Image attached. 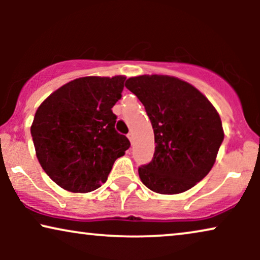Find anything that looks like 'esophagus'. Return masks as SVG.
<instances>
[{
    "instance_id": "obj_1",
    "label": "esophagus",
    "mask_w": 260,
    "mask_h": 260,
    "mask_svg": "<svg viewBox=\"0 0 260 260\" xmlns=\"http://www.w3.org/2000/svg\"><path fill=\"white\" fill-rule=\"evenodd\" d=\"M127 138H129V140H130V142H131V143H133V140H134V136H133V134H131V133H129V134H127Z\"/></svg>"
}]
</instances>
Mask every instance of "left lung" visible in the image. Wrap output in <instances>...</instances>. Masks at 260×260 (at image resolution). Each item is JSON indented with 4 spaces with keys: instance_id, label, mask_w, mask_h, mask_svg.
I'll list each match as a JSON object with an SVG mask.
<instances>
[{
    "instance_id": "left-lung-1",
    "label": "left lung",
    "mask_w": 260,
    "mask_h": 260,
    "mask_svg": "<svg viewBox=\"0 0 260 260\" xmlns=\"http://www.w3.org/2000/svg\"><path fill=\"white\" fill-rule=\"evenodd\" d=\"M125 87L144 105L155 135L151 162L141 181L159 194L183 193L204 179L223 141L218 111L193 85L170 76L129 78Z\"/></svg>"
}]
</instances>
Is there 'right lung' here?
I'll list each match as a JSON object with an SVG mask.
<instances>
[{"mask_svg": "<svg viewBox=\"0 0 260 260\" xmlns=\"http://www.w3.org/2000/svg\"><path fill=\"white\" fill-rule=\"evenodd\" d=\"M124 76L83 77L42 102L30 134L45 173L63 189L88 193L105 183L130 142L116 131L113 105L122 97Z\"/></svg>", "mask_w": 260, "mask_h": 260, "instance_id": "right-lung-1", "label": "right lung"}]
</instances>
